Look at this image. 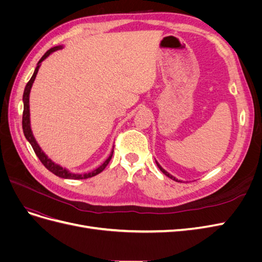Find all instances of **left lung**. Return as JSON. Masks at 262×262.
<instances>
[{
  "instance_id": "left-lung-1",
  "label": "left lung",
  "mask_w": 262,
  "mask_h": 262,
  "mask_svg": "<svg viewBox=\"0 0 262 262\" xmlns=\"http://www.w3.org/2000/svg\"><path fill=\"white\" fill-rule=\"evenodd\" d=\"M156 164H157V166H158V168H160V169H161V171H162V172L164 173V175H166V176H167V177H169V178H170V179H172V180H176V181H178V180H177V179H176L175 177H172V176L170 175V173H168V172H167V171H166L165 169H163V168H162V166H161L160 164H158L157 162H156Z\"/></svg>"
}]
</instances>
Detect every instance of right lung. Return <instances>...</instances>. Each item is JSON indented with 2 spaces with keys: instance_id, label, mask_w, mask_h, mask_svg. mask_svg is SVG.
Here are the masks:
<instances>
[{
  "instance_id": "obj_1",
  "label": "right lung",
  "mask_w": 262,
  "mask_h": 262,
  "mask_svg": "<svg viewBox=\"0 0 262 262\" xmlns=\"http://www.w3.org/2000/svg\"><path fill=\"white\" fill-rule=\"evenodd\" d=\"M62 47L61 46H58V47H53V48H51L50 50L47 51L43 55L42 58L39 60L38 64H37V68L35 69V72L33 74V76H31V78L29 80V82L27 83L26 87H25V91H24V95H23V101H24V112H23V131H24V136H25V138L27 139V141L30 143V145L33 146L34 150L36 155L38 156L39 160H40V162L43 164L45 167L50 170L52 173H54L55 176L58 177H61V178H64V179H86V178H91V177H94L98 175L99 172H101L102 170H104L106 168V166L108 165V163L110 162V160H112L113 157V154H114V150H112V153H110L109 157L107 158V160L104 162V164L100 165L98 168H96L93 171H90V172H86V173H73V172H70L68 169L61 167L60 165L53 163L50 158H48V156H47L42 150L40 148V146L38 145L37 141L35 140L34 136H33V132H31V129H30V114H29V93H30V90H31V86H33V83L35 81L36 78V75L38 73V70L39 68H40V63L47 58L49 57V54L57 51L59 49H61Z\"/></svg>"
}]
</instances>
